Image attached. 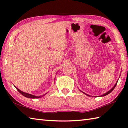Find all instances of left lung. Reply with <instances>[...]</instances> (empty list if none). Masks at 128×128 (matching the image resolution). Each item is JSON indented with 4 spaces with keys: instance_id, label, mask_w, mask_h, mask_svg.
Instances as JSON below:
<instances>
[{
    "instance_id": "obj_1",
    "label": "left lung",
    "mask_w": 128,
    "mask_h": 128,
    "mask_svg": "<svg viewBox=\"0 0 128 128\" xmlns=\"http://www.w3.org/2000/svg\"><path fill=\"white\" fill-rule=\"evenodd\" d=\"M118 81H117L116 83L115 84V85H114L113 86V88H111V89H110L109 91H108V92H106V93H104V94L102 95H100V96H99H99L100 97V96H106V95H108V94H109L110 92H112V91H113V90L114 89V88L116 87V85H117V83H118ZM80 91H81V90H80ZM81 92H83L84 94H85V95H87V96H93V97H97L96 96H91V95H88V94H86V93H85V92H82V91H81Z\"/></svg>"
}]
</instances>
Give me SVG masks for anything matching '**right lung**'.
Returning <instances> with one entry per match:
<instances>
[{
    "mask_svg": "<svg viewBox=\"0 0 128 128\" xmlns=\"http://www.w3.org/2000/svg\"><path fill=\"white\" fill-rule=\"evenodd\" d=\"M15 88H16V89L18 90V92L20 93V94H22V95H24V96L26 97V98H33V99H35V98H41V97H42L43 96H44L45 95H46L47 93H46V94H43L42 95H40V96H36V95H33L32 94H29V93H26V92H22V91L20 90V89H18V88H16V86H14Z\"/></svg>",
    "mask_w": 128,
    "mask_h": 128,
    "instance_id": "1",
    "label": "right lung"
}]
</instances>
